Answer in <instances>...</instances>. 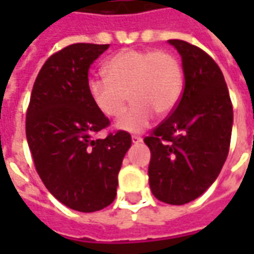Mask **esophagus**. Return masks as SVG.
Instances as JSON below:
<instances>
[{
	"label": "esophagus",
	"instance_id": "34e87169",
	"mask_svg": "<svg viewBox=\"0 0 254 254\" xmlns=\"http://www.w3.org/2000/svg\"><path fill=\"white\" fill-rule=\"evenodd\" d=\"M131 141L132 142H141L142 138L140 135H131Z\"/></svg>",
	"mask_w": 254,
	"mask_h": 254
}]
</instances>
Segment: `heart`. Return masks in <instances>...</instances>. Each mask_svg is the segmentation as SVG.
I'll list each match as a JSON object with an SVG mask.
<instances>
[{
    "label": "heart",
    "instance_id": "obj_1",
    "mask_svg": "<svg viewBox=\"0 0 254 254\" xmlns=\"http://www.w3.org/2000/svg\"><path fill=\"white\" fill-rule=\"evenodd\" d=\"M103 73L106 77L89 80V97L99 113L117 119L126 110L128 94L131 107L117 123L123 131H141L155 113L170 114L184 92L181 62L165 51L124 49L104 64Z\"/></svg>",
    "mask_w": 254,
    "mask_h": 254
}]
</instances>
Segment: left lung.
Listing matches in <instances>:
<instances>
[{
	"mask_svg": "<svg viewBox=\"0 0 254 254\" xmlns=\"http://www.w3.org/2000/svg\"><path fill=\"white\" fill-rule=\"evenodd\" d=\"M168 42L182 58L185 86L177 107L144 142L151 151L152 195L184 205L218 178L229 154L233 107L223 73L209 55L181 39Z\"/></svg>",
	"mask_w": 254,
	"mask_h": 254,
	"instance_id": "left-lung-1",
	"label": "left lung"
}]
</instances>
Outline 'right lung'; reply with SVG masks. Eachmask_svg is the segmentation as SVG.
Listing matches in <instances>:
<instances>
[{
	"mask_svg": "<svg viewBox=\"0 0 254 254\" xmlns=\"http://www.w3.org/2000/svg\"><path fill=\"white\" fill-rule=\"evenodd\" d=\"M109 45L72 44L48 58L36 76L26 110V140L38 175L67 208L96 212L112 203L131 135L96 134L110 120L87 93L89 67Z\"/></svg>",
	"mask_w": 254,
	"mask_h": 254,
	"instance_id": "1",
	"label": "right lung"
}]
</instances>
